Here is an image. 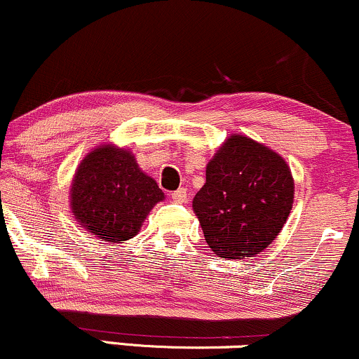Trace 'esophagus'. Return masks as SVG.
I'll return each mask as SVG.
<instances>
[{
  "instance_id": "obj_1",
  "label": "esophagus",
  "mask_w": 359,
  "mask_h": 359,
  "mask_svg": "<svg viewBox=\"0 0 359 359\" xmlns=\"http://www.w3.org/2000/svg\"><path fill=\"white\" fill-rule=\"evenodd\" d=\"M171 198H172V201L180 203V205H183V203H187V201H188V191H187V188L176 189V191L171 194Z\"/></svg>"
}]
</instances>
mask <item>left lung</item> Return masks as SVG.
<instances>
[{"mask_svg": "<svg viewBox=\"0 0 359 359\" xmlns=\"http://www.w3.org/2000/svg\"><path fill=\"white\" fill-rule=\"evenodd\" d=\"M293 198L294 180L283 156L236 133L208 163L193 211L216 256L253 258L285 226Z\"/></svg>", "mask_w": 359, "mask_h": 359, "instance_id": "8db88e82", "label": "left lung"}]
</instances>
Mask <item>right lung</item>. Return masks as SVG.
Listing matches in <instances>:
<instances>
[{"label":"right lung","instance_id":"1","mask_svg":"<svg viewBox=\"0 0 359 359\" xmlns=\"http://www.w3.org/2000/svg\"><path fill=\"white\" fill-rule=\"evenodd\" d=\"M163 200L165 193L141 171L135 154L113 144H101L83 158L69 193L74 219L108 243L131 240Z\"/></svg>","mask_w":359,"mask_h":359}]
</instances>
